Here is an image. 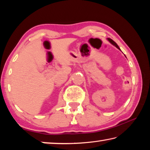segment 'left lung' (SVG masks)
<instances>
[{
    "mask_svg": "<svg viewBox=\"0 0 150 150\" xmlns=\"http://www.w3.org/2000/svg\"><path fill=\"white\" fill-rule=\"evenodd\" d=\"M107 40H108V41L109 42H110V44H112L113 45H115V46L116 47H117L118 50H120V47H118V45H117V44H116V43L115 42H114L112 40V39H110V38H107ZM125 57H126V55H125Z\"/></svg>",
    "mask_w": 150,
    "mask_h": 150,
    "instance_id": "1",
    "label": "left lung"
}]
</instances>
